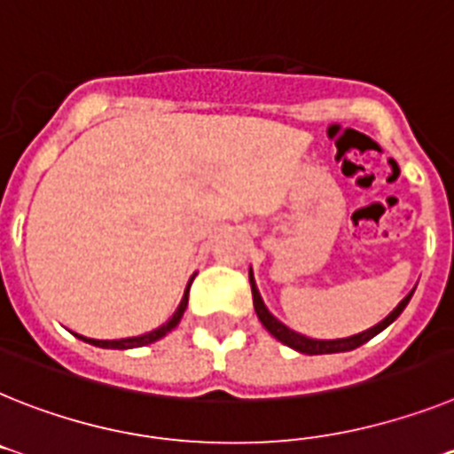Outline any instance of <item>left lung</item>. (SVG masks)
<instances>
[{"label":"left lung","instance_id":"8db88e82","mask_svg":"<svg viewBox=\"0 0 454 454\" xmlns=\"http://www.w3.org/2000/svg\"><path fill=\"white\" fill-rule=\"evenodd\" d=\"M250 286H253L254 312H257L259 321L264 324L266 331H269L275 340H280L282 344H286V347L296 348V351H301V354H308V356L340 354V351H351V348L360 347V344H365L367 340L374 338L377 333H381L383 328L390 326V324H393V321L402 315V309L406 308V303H409V301H411V296H413V292L409 294V296H406L404 301H402V303L397 305V308H395L393 312H390V315L381 321V324L372 326L370 331H363V333H358V335H351V338H344V340H309V338H305V335H301V333L289 331L285 324H280V321L270 315L269 309H266L264 301H262V296H259L257 285H254V280H253V273H250Z\"/></svg>","mask_w":454,"mask_h":454}]
</instances>
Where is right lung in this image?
<instances>
[{"mask_svg": "<svg viewBox=\"0 0 454 454\" xmlns=\"http://www.w3.org/2000/svg\"><path fill=\"white\" fill-rule=\"evenodd\" d=\"M192 280H195V275L190 278L188 286H185L184 301H181L179 309L174 312L172 319H169L168 324H162V326L156 328V331L146 333V335H139V338H128V340H87V338H82V335H77V338L84 340V342H89V344H94V347H103V348H133V347H145V344L156 342V340H160L162 335H168V333L172 331L176 324H179L181 317H184L185 308H188V292H190V285H192Z\"/></svg>", "mask_w": 454, "mask_h": 454, "instance_id": "add662e5", "label": "right lung"}]
</instances>
